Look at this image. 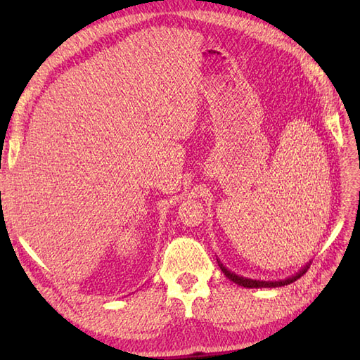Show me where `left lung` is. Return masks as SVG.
<instances>
[{
  "mask_svg": "<svg viewBox=\"0 0 360 360\" xmlns=\"http://www.w3.org/2000/svg\"><path fill=\"white\" fill-rule=\"evenodd\" d=\"M219 267H221V271L224 272V275L226 277L231 280V281H233V283H236V285H240V286H244V288H278V286H285V285H290V283H294L295 280H298L302 277V275L308 271V266L307 267H303V269L298 272L297 275H294V277H290V278H288V280H283V281H259V280H250V278H243V277H238V275H235L233 272H231V271H227L226 267L219 263Z\"/></svg>",
  "mask_w": 360,
  "mask_h": 360,
  "instance_id": "8db88e82",
  "label": "left lung"
}]
</instances>
